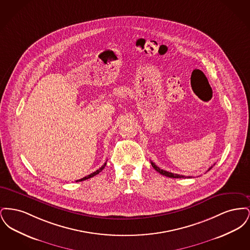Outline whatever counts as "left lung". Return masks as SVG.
I'll return each mask as SVG.
<instances>
[{
    "mask_svg": "<svg viewBox=\"0 0 250 250\" xmlns=\"http://www.w3.org/2000/svg\"><path fill=\"white\" fill-rule=\"evenodd\" d=\"M151 164H152V166H153V167L155 168L156 171H158L160 174H162V175H164V176H166V177H170V178H191V176H184V175H180V174H176V173L168 172V171H167V170H164V169L158 167L156 166L155 163L152 162V161H151ZM212 167H209L208 170H210ZM208 170H207V171H208Z\"/></svg>",
    "mask_w": 250,
    "mask_h": 250,
    "instance_id": "left-lung-1",
    "label": "left lung"
}]
</instances>
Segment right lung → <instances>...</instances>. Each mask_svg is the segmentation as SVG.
Returning a JSON list of instances; mask_svg holds the SVG:
<instances>
[{"mask_svg":"<svg viewBox=\"0 0 250 250\" xmlns=\"http://www.w3.org/2000/svg\"><path fill=\"white\" fill-rule=\"evenodd\" d=\"M106 164H107V162H105L104 163V165L103 166L101 167L100 168H98L97 170H95V172H93V173H91V174H89V175H87V176H85V177H83V178L80 179V180H77L76 182H82V181H84V180H87V179L89 178H92V177H94L95 175H96V174H98L104 167H105V166H106Z\"/></svg>","mask_w":250,"mask_h":250,"instance_id":"1","label":"right lung"}]
</instances>
